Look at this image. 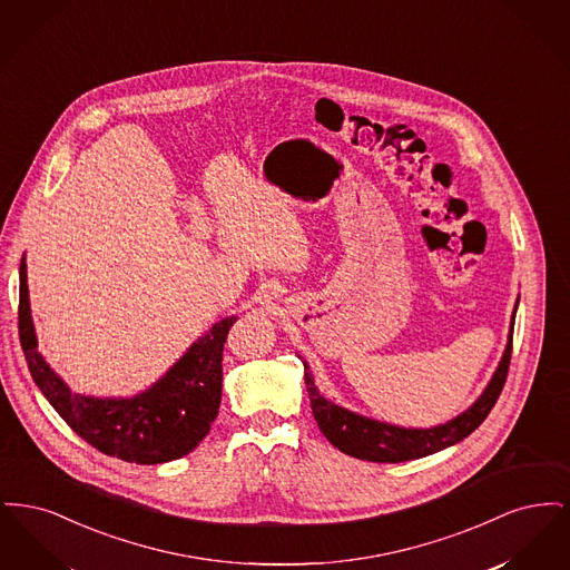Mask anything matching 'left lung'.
<instances>
[{
  "mask_svg": "<svg viewBox=\"0 0 570 570\" xmlns=\"http://www.w3.org/2000/svg\"><path fill=\"white\" fill-rule=\"evenodd\" d=\"M517 303H519V298H517ZM517 303L513 316H511L507 348H504V354H502L493 376L489 380L485 391L479 395V400L472 406L463 410L455 419H451L442 425H435V428H428V430L391 425L384 421L356 414L348 407L333 404L318 391V386L312 379L309 365L303 361V370H305L303 379H305L312 412H314V419H316L321 432L342 453L353 455L356 460L376 461V463L419 460V458L434 455L442 449L458 444L488 419L491 407L495 406V402L502 393V386H504L507 374H509L511 351H513Z\"/></svg>",
  "mask_w": 570,
  "mask_h": 570,
  "instance_id": "left-lung-1",
  "label": "left lung"
}]
</instances>
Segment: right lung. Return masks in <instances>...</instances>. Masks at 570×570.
Wrapping results in <instances>:
<instances>
[{
  "label": "right lung",
  "instance_id": "add662e5",
  "mask_svg": "<svg viewBox=\"0 0 570 570\" xmlns=\"http://www.w3.org/2000/svg\"><path fill=\"white\" fill-rule=\"evenodd\" d=\"M19 279V337L31 379L85 442L110 458L154 465L188 455L209 434L222 402L224 342L237 316L212 326L163 379L142 393L132 397H94L72 393L38 353L26 256L21 258Z\"/></svg>",
  "mask_w": 570,
  "mask_h": 570
}]
</instances>
